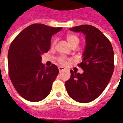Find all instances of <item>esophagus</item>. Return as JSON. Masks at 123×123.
Listing matches in <instances>:
<instances>
[{"label": "esophagus", "mask_w": 123, "mask_h": 123, "mask_svg": "<svg viewBox=\"0 0 123 123\" xmlns=\"http://www.w3.org/2000/svg\"><path fill=\"white\" fill-rule=\"evenodd\" d=\"M58 68H59V73H61V72H62V71L65 70V68H63V67H62V66H59Z\"/></svg>", "instance_id": "esophagus-1"}]
</instances>
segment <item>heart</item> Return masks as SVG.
<instances>
[{"label": "heart", "mask_w": 123, "mask_h": 123, "mask_svg": "<svg viewBox=\"0 0 123 123\" xmlns=\"http://www.w3.org/2000/svg\"><path fill=\"white\" fill-rule=\"evenodd\" d=\"M66 40L68 41V42L69 43V44L71 46H73L74 44H79V39L77 36L73 35V34H68L66 36ZM55 42L56 40H53L52 42V46H53L55 44ZM58 62L60 64L62 65H65V64H67V62H68V59L64 57H59L58 58Z\"/></svg>", "instance_id": "heart-1"}]
</instances>
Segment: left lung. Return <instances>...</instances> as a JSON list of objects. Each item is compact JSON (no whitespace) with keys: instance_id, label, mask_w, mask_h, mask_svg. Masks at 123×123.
Segmentation results:
<instances>
[{"instance_id":"1","label":"left lung","mask_w":123,"mask_h":123,"mask_svg":"<svg viewBox=\"0 0 123 123\" xmlns=\"http://www.w3.org/2000/svg\"><path fill=\"white\" fill-rule=\"evenodd\" d=\"M70 30L86 36L82 62L79 64L82 74L70 70V78L65 83L68 95L79 103H89L101 95L107 87L114 69V50L111 42L97 28L80 25Z\"/></svg>"}]
</instances>
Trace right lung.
Masks as SVG:
<instances>
[{"mask_svg":"<svg viewBox=\"0 0 123 123\" xmlns=\"http://www.w3.org/2000/svg\"><path fill=\"white\" fill-rule=\"evenodd\" d=\"M62 29L33 24L11 43L8 51L9 78L18 93L27 101H40L50 92L59 69L55 64L45 67L41 56L50 49L51 37Z\"/></svg>","mask_w":123,"mask_h":123,"instance_id":"1","label":"right lung"}]
</instances>
